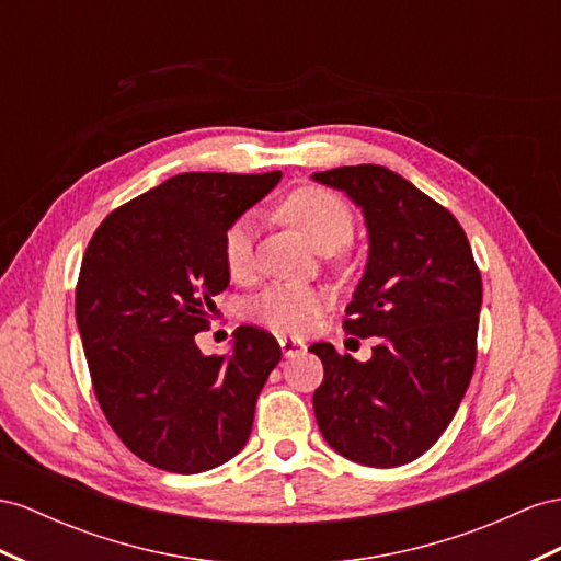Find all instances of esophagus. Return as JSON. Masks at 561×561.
I'll list each match as a JSON object with an SVG mask.
<instances>
[{
	"instance_id": "1",
	"label": "esophagus",
	"mask_w": 561,
	"mask_h": 561,
	"mask_svg": "<svg viewBox=\"0 0 561 561\" xmlns=\"http://www.w3.org/2000/svg\"><path fill=\"white\" fill-rule=\"evenodd\" d=\"M279 348H282V353H284V357H296V355H300V353L306 351V343L298 341V339H286V336H282V339H279Z\"/></svg>"
}]
</instances>
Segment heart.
<instances>
[{
    "label": "heart",
    "instance_id": "b5f03b06",
    "mask_svg": "<svg viewBox=\"0 0 561 561\" xmlns=\"http://www.w3.org/2000/svg\"><path fill=\"white\" fill-rule=\"evenodd\" d=\"M289 220L312 249L332 253L353 237V210L339 194L324 186H300L282 204ZM255 225L251 218H239L229 225L222 239V261L234 279L247 277L253 265ZM329 308V294L314 286L275 284L253 300V318L282 334H300Z\"/></svg>",
    "mask_w": 561,
    "mask_h": 561
}]
</instances>
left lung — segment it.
<instances>
[{"label": "left lung", "mask_w": 561, "mask_h": 561, "mask_svg": "<svg viewBox=\"0 0 561 561\" xmlns=\"http://www.w3.org/2000/svg\"><path fill=\"white\" fill-rule=\"evenodd\" d=\"M363 208L369 257L343 329L377 336L367 363L312 343L324 379L314 417L332 448L365 467H400L434 445L477 365L481 272L455 215L383 165L314 172Z\"/></svg>", "instance_id": "8db88e82"}]
</instances>
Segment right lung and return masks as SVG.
<instances>
[{
  "instance_id": "right-lung-1",
  "label": "right lung",
  "mask_w": 561,
  "mask_h": 561,
  "mask_svg": "<svg viewBox=\"0 0 561 561\" xmlns=\"http://www.w3.org/2000/svg\"><path fill=\"white\" fill-rule=\"evenodd\" d=\"M282 172H182L113 210L84 251L76 320L94 396L139 459L201 473L249 440L282 348L243 324L229 355H204L213 296L227 289L222 239Z\"/></svg>"
}]
</instances>
